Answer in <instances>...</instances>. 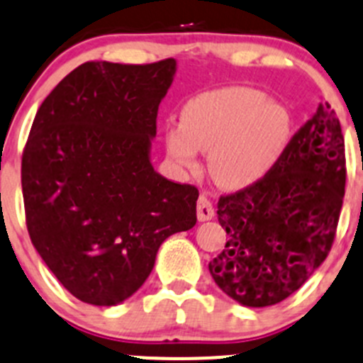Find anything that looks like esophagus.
Returning a JSON list of instances; mask_svg holds the SVG:
<instances>
[{
  "mask_svg": "<svg viewBox=\"0 0 363 363\" xmlns=\"http://www.w3.org/2000/svg\"><path fill=\"white\" fill-rule=\"evenodd\" d=\"M196 216H199V221H207L214 216L213 202L206 195H200L199 202H196Z\"/></svg>",
  "mask_w": 363,
  "mask_h": 363,
  "instance_id": "esophagus-1",
  "label": "esophagus"
}]
</instances>
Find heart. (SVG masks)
Returning <instances> with one entry per match:
<instances>
[{
	"label": "heart",
	"instance_id": "heart-1",
	"mask_svg": "<svg viewBox=\"0 0 363 363\" xmlns=\"http://www.w3.org/2000/svg\"><path fill=\"white\" fill-rule=\"evenodd\" d=\"M293 136L284 104L250 86H227L193 97L181 125L163 129L167 156L182 170H196V150L209 154V172L225 189L259 184L279 164Z\"/></svg>",
	"mask_w": 363,
	"mask_h": 363
}]
</instances>
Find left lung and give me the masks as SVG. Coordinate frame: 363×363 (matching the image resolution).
Wrapping results in <instances>:
<instances>
[{
  "mask_svg": "<svg viewBox=\"0 0 363 363\" xmlns=\"http://www.w3.org/2000/svg\"><path fill=\"white\" fill-rule=\"evenodd\" d=\"M344 186L340 122L328 103L319 104L264 181L218 202L228 239L209 262L216 286L255 308L296 293L332 248Z\"/></svg>",
  "mask_w": 363,
  "mask_h": 363,
  "instance_id": "8db88e82",
  "label": "left lung"
}]
</instances>
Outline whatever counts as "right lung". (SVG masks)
<instances>
[{"instance_id":"add662e5","label":"right lung","mask_w":363,"mask_h":363,"mask_svg":"<svg viewBox=\"0 0 363 363\" xmlns=\"http://www.w3.org/2000/svg\"><path fill=\"white\" fill-rule=\"evenodd\" d=\"M177 62H86L35 115L21 182L31 242L72 296L113 307L149 279L160 246L196 223L199 189L154 170L157 108Z\"/></svg>"}]
</instances>
